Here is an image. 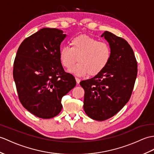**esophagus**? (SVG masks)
Returning a JSON list of instances; mask_svg holds the SVG:
<instances>
[{"mask_svg":"<svg viewBox=\"0 0 154 154\" xmlns=\"http://www.w3.org/2000/svg\"><path fill=\"white\" fill-rule=\"evenodd\" d=\"M75 80H76V82H77V84H79V83H80L81 80H80L79 79V78H77V77H75Z\"/></svg>","mask_w":154,"mask_h":154,"instance_id":"1","label":"esophagus"}]
</instances>
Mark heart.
Returning <instances> with one entry per match:
<instances>
[{
    "instance_id": "b5f03b06",
    "label": "heart",
    "mask_w": 154,
    "mask_h": 154,
    "mask_svg": "<svg viewBox=\"0 0 154 154\" xmlns=\"http://www.w3.org/2000/svg\"><path fill=\"white\" fill-rule=\"evenodd\" d=\"M70 48L63 46L59 56L62 66L78 76L88 73L95 76L101 73L108 65L111 58V48L108 44L85 35H79L71 38Z\"/></svg>"
}]
</instances>
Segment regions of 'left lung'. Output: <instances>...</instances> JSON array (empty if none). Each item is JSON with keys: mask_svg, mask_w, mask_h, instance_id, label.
<instances>
[{"mask_svg": "<svg viewBox=\"0 0 154 154\" xmlns=\"http://www.w3.org/2000/svg\"><path fill=\"white\" fill-rule=\"evenodd\" d=\"M111 58L101 73L81 81L85 90L83 108L91 119L104 121L115 116L129 100L137 75V62L125 39L105 31Z\"/></svg>", "mask_w": 154, "mask_h": 154, "instance_id": "8db88e82", "label": "left lung"}]
</instances>
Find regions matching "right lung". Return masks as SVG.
<instances>
[{"mask_svg": "<svg viewBox=\"0 0 154 154\" xmlns=\"http://www.w3.org/2000/svg\"><path fill=\"white\" fill-rule=\"evenodd\" d=\"M66 37L56 28H42L26 38L17 50L13 77L21 104L42 119L56 116L61 101L76 85L60 60L61 42Z\"/></svg>", "mask_w": 154, "mask_h": 154, "instance_id": "add662e5", "label": "right lung"}]
</instances>
